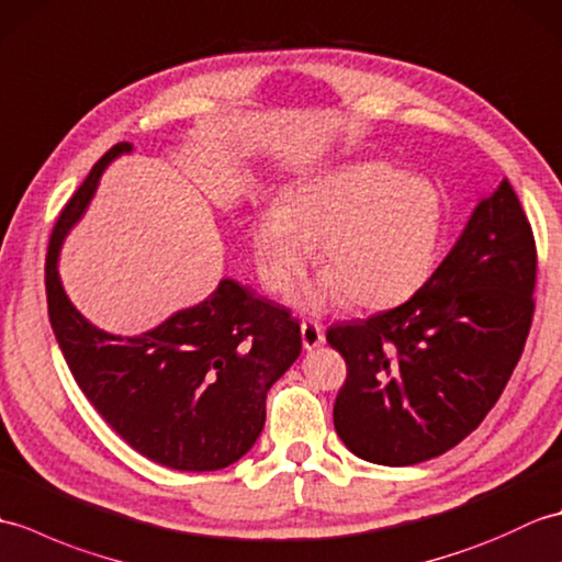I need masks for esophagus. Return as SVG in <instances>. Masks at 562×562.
Wrapping results in <instances>:
<instances>
[{
    "label": "esophagus",
    "instance_id": "esophagus-1",
    "mask_svg": "<svg viewBox=\"0 0 562 562\" xmlns=\"http://www.w3.org/2000/svg\"><path fill=\"white\" fill-rule=\"evenodd\" d=\"M300 328H302V345L306 350H314L324 342V328L314 324V321H302Z\"/></svg>",
    "mask_w": 562,
    "mask_h": 562
}]
</instances>
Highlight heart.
I'll return each instance as SVG.
<instances>
[{
	"instance_id": "obj_1",
	"label": "heart",
	"mask_w": 562,
	"mask_h": 562,
	"mask_svg": "<svg viewBox=\"0 0 562 562\" xmlns=\"http://www.w3.org/2000/svg\"><path fill=\"white\" fill-rule=\"evenodd\" d=\"M439 229L432 183L384 161H360L296 183L280 207L254 222L250 238L270 292H292L318 246L324 278L306 292V306L348 300L357 308H389L425 282Z\"/></svg>"
}]
</instances>
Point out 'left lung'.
I'll list each match as a JSON object with an SVG mask.
<instances>
[{"label":"left lung","instance_id":"1","mask_svg":"<svg viewBox=\"0 0 562 562\" xmlns=\"http://www.w3.org/2000/svg\"><path fill=\"white\" fill-rule=\"evenodd\" d=\"M533 288L531 224L503 181L408 302L328 328L348 364L333 405L345 447L372 463L413 465L469 437L519 362Z\"/></svg>","mask_w":562,"mask_h":562}]
</instances>
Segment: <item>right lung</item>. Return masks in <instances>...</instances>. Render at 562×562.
Instances as JSON below:
<instances>
[{
	"label": "right lung",
	"instance_id": "1",
	"mask_svg": "<svg viewBox=\"0 0 562 562\" xmlns=\"http://www.w3.org/2000/svg\"><path fill=\"white\" fill-rule=\"evenodd\" d=\"M117 142L59 212L45 256L47 314L71 376L93 408L142 457L176 471H220L254 447L266 396L302 352L288 308L222 280L205 302L137 338L83 318L59 284L57 256L117 154Z\"/></svg>",
	"mask_w": 562,
	"mask_h": 562
}]
</instances>
